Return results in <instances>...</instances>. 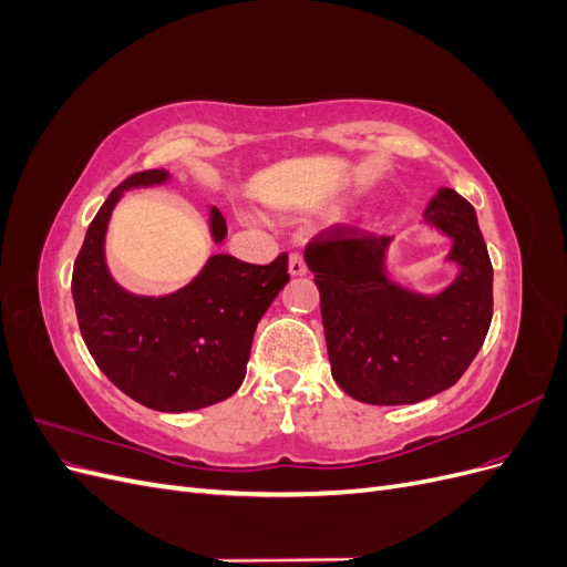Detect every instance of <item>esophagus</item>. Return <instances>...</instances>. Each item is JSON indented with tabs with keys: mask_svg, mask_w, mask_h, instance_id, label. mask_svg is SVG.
Listing matches in <instances>:
<instances>
[{
	"mask_svg": "<svg viewBox=\"0 0 567 567\" xmlns=\"http://www.w3.org/2000/svg\"><path fill=\"white\" fill-rule=\"evenodd\" d=\"M288 271H290V277H302V274H307V265H305L300 252H290Z\"/></svg>",
	"mask_w": 567,
	"mask_h": 567,
	"instance_id": "esophagus-1",
	"label": "esophagus"
}]
</instances>
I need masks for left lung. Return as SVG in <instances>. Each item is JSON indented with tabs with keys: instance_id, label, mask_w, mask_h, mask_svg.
<instances>
[{
	"instance_id": "8db88e82",
	"label": "left lung",
	"mask_w": 567,
	"mask_h": 567,
	"mask_svg": "<svg viewBox=\"0 0 567 567\" xmlns=\"http://www.w3.org/2000/svg\"><path fill=\"white\" fill-rule=\"evenodd\" d=\"M454 248L461 271L425 298L390 281V236L333 225L305 248L321 296L333 381L367 404H414L452 388L483 348L492 323V262L473 205L440 188L425 210Z\"/></svg>"
}]
</instances>
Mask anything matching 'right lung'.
<instances>
[{
  "label": "right lung",
  "instance_id": "add662e5",
  "mask_svg": "<svg viewBox=\"0 0 567 567\" xmlns=\"http://www.w3.org/2000/svg\"><path fill=\"white\" fill-rule=\"evenodd\" d=\"M165 179V169H144L113 188L84 236L71 288L96 367L134 402L177 414L227 400L244 383L257 321L290 277L286 252L269 265L213 255L173 296L140 298L120 288L104 260L109 217L127 188ZM210 225L221 241L227 221L217 208Z\"/></svg>",
  "mask_w": 567,
  "mask_h": 567
}]
</instances>
